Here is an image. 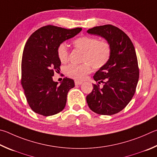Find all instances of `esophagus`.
Returning <instances> with one entry per match:
<instances>
[{"label":"esophagus","instance_id":"esophagus-1","mask_svg":"<svg viewBox=\"0 0 157 157\" xmlns=\"http://www.w3.org/2000/svg\"><path fill=\"white\" fill-rule=\"evenodd\" d=\"M74 83H75V85H81L82 83H83V82L81 81L75 80V81H74Z\"/></svg>","mask_w":157,"mask_h":157}]
</instances>
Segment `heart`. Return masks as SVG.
<instances>
[{"mask_svg":"<svg viewBox=\"0 0 157 157\" xmlns=\"http://www.w3.org/2000/svg\"><path fill=\"white\" fill-rule=\"evenodd\" d=\"M76 49L84 52L81 65L71 64L65 68V73L71 78L82 80L92 71V66L95 70L103 67L110 59L111 45L108 41H99L97 38L91 36L79 37L74 40ZM57 56L60 62L66 63L69 59L67 46L65 43H60L57 48Z\"/></svg>","mask_w":157,"mask_h":157,"instance_id":"obj_1","label":"heart"}]
</instances>
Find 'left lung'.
I'll return each instance as SVG.
<instances>
[{
    "label": "left lung",
    "mask_w": 157,
    "mask_h": 157,
    "mask_svg": "<svg viewBox=\"0 0 157 157\" xmlns=\"http://www.w3.org/2000/svg\"><path fill=\"white\" fill-rule=\"evenodd\" d=\"M87 32L104 38L112 48L108 63L93 76L97 84H93L94 89L87 96V105L98 114H117L130 103L136 91L139 70L135 49L128 36L112 25L94 27Z\"/></svg>",
    "instance_id": "1"
}]
</instances>
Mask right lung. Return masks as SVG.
I'll return each instance as SVG.
<instances>
[{
  "label": "right lung",
  "mask_w": 157,
  "mask_h": 157,
  "mask_svg": "<svg viewBox=\"0 0 157 157\" xmlns=\"http://www.w3.org/2000/svg\"><path fill=\"white\" fill-rule=\"evenodd\" d=\"M81 27L67 29L54 25L40 27L30 36L25 45L21 63V85L33 111L45 117L61 112L74 81L67 77L60 85L53 81L60 70L57 48L63 41L75 36Z\"/></svg>",
  "instance_id": "obj_1"
}]
</instances>
